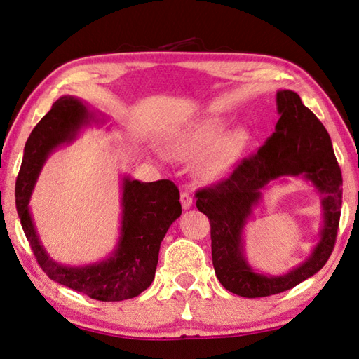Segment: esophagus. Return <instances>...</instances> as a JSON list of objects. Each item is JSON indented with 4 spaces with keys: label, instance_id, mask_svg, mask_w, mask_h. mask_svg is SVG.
Masks as SVG:
<instances>
[{
    "label": "esophagus",
    "instance_id": "obj_1",
    "mask_svg": "<svg viewBox=\"0 0 359 359\" xmlns=\"http://www.w3.org/2000/svg\"><path fill=\"white\" fill-rule=\"evenodd\" d=\"M180 200H181L182 209H190V208H192V196H190V194L187 192V190H182Z\"/></svg>",
    "mask_w": 359,
    "mask_h": 359
}]
</instances>
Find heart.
<instances>
[{
  "label": "heart",
  "instance_id": "b5f03b06",
  "mask_svg": "<svg viewBox=\"0 0 359 359\" xmlns=\"http://www.w3.org/2000/svg\"><path fill=\"white\" fill-rule=\"evenodd\" d=\"M226 127L228 123L220 116H210L173 130L165 139L167 151L182 161L201 156L196 164L198 177L204 181L220 180L236 167L251 142L250 133L243 128L223 137Z\"/></svg>",
  "mask_w": 359,
  "mask_h": 359
}]
</instances>
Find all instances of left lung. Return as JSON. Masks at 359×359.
<instances>
[{
  "label": "left lung",
  "mask_w": 359,
  "mask_h": 359,
  "mask_svg": "<svg viewBox=\"0 0 359 359\" xmlns=\"http://www.w3.org/2000/svg\"><path fill=\"white\" fill-rule=\"evenodd\" d=\"M274 133L217 184L196 190V208L209 218L212 263L223 287L241 297H266L316 274L333 252L342 206V175L330 136L299 94L277 91ZM282 176H302L323 195L325 226L309 259L283 276L255 273L245 262L241 236L261 190Z\"/></svg>",
  "instance_id": "1"
}]
</instances>
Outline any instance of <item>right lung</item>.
<instances>
[{"label":"right lung","mask_w":359,"mask_h":359,"mask_svg":"<svg viewBox=\"0 0 359 359\" xmlns=\"http://www.w3.org/2000/svg\"><path fill=\"white\" fill-rule=\"evenodd\" d=\"M91 121L94 114L82 100L63 96L54 102L27 137L15 182V204L35 259L50 280L96 301L118 302L139 296L155 279L161 241L181 215L180 190L169 180L141 182L123 178L121 237L113 254L86 266H67L50 259L36 236L29 200L50 151L71 142Z\"/></svg>","instance_id":"1"}]
</instances>
